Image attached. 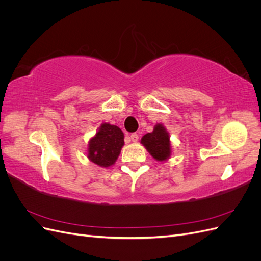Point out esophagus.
I'll return each instance as SVG.
<instances>
[{
  "mask_svg": "<svg viewBox=\"0 0 261 261\" xmlns=\"http://www.w3.org/2000/svg\"><path fill=\"white\" fill-rule=\"evenodd\" d=\"M138 138H139V136H138V134H136V133H134V134H132V135H130V139H132V141H134V143H135V141H137Z\"/></svg>",
  "mask_w": 261,
  "mask_h": 261,
  "instance_id": "34e87169",
  "label": "esophagus"
}]
</instances>
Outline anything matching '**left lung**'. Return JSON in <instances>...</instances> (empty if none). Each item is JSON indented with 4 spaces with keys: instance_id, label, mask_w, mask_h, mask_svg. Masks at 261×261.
I'll return each instance as SVG.
<instances>
[{
    "instance_id": "obj_1",
    "label": "left lung",
    "mask_w": 261,
    "mask_h": 261,
    "mask_svg": "<svg viewBox=\"0 0 261 261\" xmlns=\"http://www.w3.org/2000/svg\"><path fill=\"white\" fill-rule=\"evenodd\" d=\"M140 143L156 161H167L172 154L170 135L163 124L154 125L153 130L141 138Z\"/></svg>"
}]
</instances>
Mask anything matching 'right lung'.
Here are the masks:
<instances>
[{"mask_svg": "<svg viewBox=\"0 0 261 261\" xmlns=\"http://www.w3.org/2000/svg\"><path fill=\"white\" fill-rule=\"evenodd\" d=\"M124 146V134L120 127L102 123L88 141L87 158L101 168H110L115 163Z\"/></svg>", "mask_w": 261, "mask_h": 261, "instance_id": "add662e5", "label": "right lung"}]
</instances>
